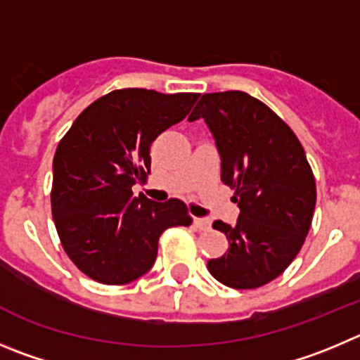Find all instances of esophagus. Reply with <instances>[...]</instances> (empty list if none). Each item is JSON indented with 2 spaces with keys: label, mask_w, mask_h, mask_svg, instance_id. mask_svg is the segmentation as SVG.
<instances>
[{
  "label": "esophagus",
  "mask_w": 360,
  "mask_h": 360,
  "mask_svg": "<svg viewBox=\"0 0 360 360\" xmlns=\"http://www.w3.org/2000/svg\"><path fill=\"white\" fill-rule=\"evenodd\" d=\"M193 224H195L197 229L207 231L211 227V221L207 218H193Z\"/></svg>",
  "instance_id": "obj_1"
}]
</instances>
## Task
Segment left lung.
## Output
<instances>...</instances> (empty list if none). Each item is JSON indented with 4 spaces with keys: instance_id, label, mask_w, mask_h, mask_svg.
I'll return each instance as SVG.
<instances>
[{
    "instance_id": "1",
    "label": "left lung",
    "mask_w": 360,
    "mask_h": 360,
    "mask_svg": "<svg viewBox=\"0 0 360 360\" xmlns=\"http://www.w3.org/2000/svg\"><path fill=\"white\" fill-rule=\"evenodd\" d=\"M200 117L220 154L221 181L240 207L234 226L213 224L229 250L207 261V270L234 290L264 286L290 266L309 233L316 206L311 165L291 127L248 94H204L188 120Z\"/></svg>"
}]
</instances>
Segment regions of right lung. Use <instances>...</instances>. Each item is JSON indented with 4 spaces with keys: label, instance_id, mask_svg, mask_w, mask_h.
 Segmentation results:
<instances>
[{
    "label": "right lung",
    "instance_id": "right-lung-1",
    "mask_svg": "<svg viewBox=\"0 0 360 360\" xmlns=\"http://www.w3.org/2000/svg\"><path fill=\"white\" fill-rule=\"evenodd\" d=\"M199 94L113 90L94 101L60 140L51 211L60 241L79 270L120 286L153 268L165 229L190 226L179 199L154 202L133 184L150 170V143L181 122Z\"/></svg>",
    "mask_w": 360,
    "mask_h": 360
}]
</instances>
